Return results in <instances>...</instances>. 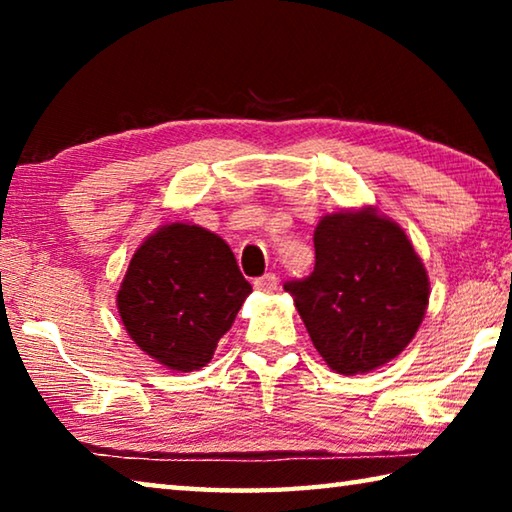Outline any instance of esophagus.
Here are the masks:
<instances>
[{
	"label": "esophagus",
	"instance_id": "1",
	"mask_svg": "<svg viewBox=\"0 0 512 512\" xmlns=\"http://www.w3.org/2000/svg\"><path fill=\"white\" fill-rule=\"evenodd\" d=\"M277 284H280V280H277V275L275 273H266L262 277H257V280L253 282V287L257 291H262V293H273L277 289Z\"/></svg>",
	"mask_w": 512,
	"mask_h": 512
}]
</instances>
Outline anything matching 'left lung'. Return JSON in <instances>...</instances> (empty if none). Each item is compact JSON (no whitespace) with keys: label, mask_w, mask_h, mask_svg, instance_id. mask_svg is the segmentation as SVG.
Wrapping results in <instances>:
<instances>
[{"label":"left lung","mask_w":512,"mask_h":512,"mask_svg":"<svg viewBox=\"0 0 512 512\" xmlns=\"http://www.w3.org/2000/svg\"><path fill=\"white\" fill-rule=\"evenodd\" d=\"M316 266L284 284L314 341L341 375H363L395 359L418 332L429 277L404 230L377 207L320 219Z\"/></svg>","instance_id":"obj_1"}]
</instances>
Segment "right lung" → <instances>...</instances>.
Segmentation results:
<instances>
[{"instance_id": "obj_1", "label": "right lung", "mask_w": 512, "mask_h": 512, "mask_svg": "<svg viewBox=\"0 0 512 512\" xmlns=\"http://www.w3.org/2000/svg\"><path fill=\"white\" fill-rule=\"evenodd\" d=\"M250 291L219 235L167 223L135 250L117 309L137 348L164 368L192 372L210 363Z\"/></svg>"}]
</instances>
